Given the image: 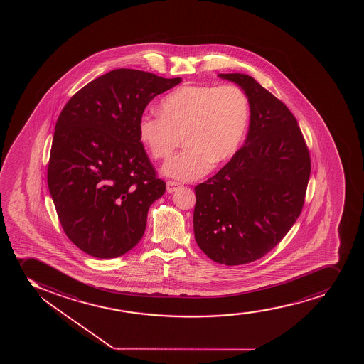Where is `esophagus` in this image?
Masks as SVG:
<instances>
[{"label": "esophagus", "mask_w": 364, "mask_h": 364, "mask_svg": "<svg viewBox=\"0 0 364 364\" xmlns=\"http://www.w3.org/2000/svg\"><path fill=\"white\" fill-rule=\"evenodd\" d=\"M180 187H182V184H181L180 182H176V181H167V192L173 193L175 191L180 188Z\"/></svg>", "instance_id": "esophagus-1"}]
</instances>
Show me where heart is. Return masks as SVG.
<instances>
[{
	"label": "heart",
	"mask_w": 364,
	"mask_h": 364,
	"mask_svg": "<svg viewBox=\"0 0 364 364\" xmlns=\"http://www.w3.org/2000/svg\"><path fill=\"white\" fill-rule=\"evenodd\" d=\"M160 115L144 114L138 134L155 160L170 159L182 143L186 148L164 167L178 180H197L213 163L233 156L247 131L250 103L237 85H184L164 97Z\"/></svg>",
	"instance_id": "1"
}]
</instances>
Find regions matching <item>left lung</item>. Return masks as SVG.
<instances>
[{
	"label": "left lung",
	"mask_w": 364,
	"mask_h": 364,
	"mask_svg": "<svg viewBox=\"0 0 364 364\" xmlns=\"http://www.w3.org/2000/svg\"><path fill=\"white\" fill-rule=\"evenodd\" d=\"M242 86L250 103L244 146L196 187L194 235L210 259L250 264L279 244L300 216L311 158L296 117L254 77L220 74Z\"/></svg>",
	"instance_id": "left-lung-1"
}]
</instances>
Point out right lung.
<instances>
[{
  "label": "right lung",
  "instance_id": "right-lung-1",
  "mask_svg": "<svg viewBox=\"0 0 364 364\" xmlns=\"http://www.w3.org/2000/svg\"><path fill=\"white\" fill-rule=\"evenodd\" d=\"M181 82L117 69L68 100L55 122L47 183L71 242L98 259L131 250L151 205L166 189L146 155L138 122L155 96Z\"/></svg>",
  "mask_w": 364,
  "mask_h": 364
}]
</instances>
